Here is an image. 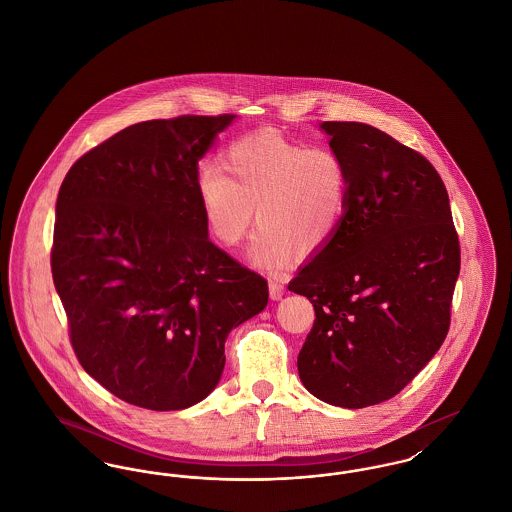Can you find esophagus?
I'll return each instance as SVG.
<instances>
[{"label": "esophagus", "instance_id": "34e87169", "mask_svg": "<svg viewBox=\"0 0 512 512\" xmlns=\"http://www.w3.org/2000/svg\"><path fill=\"white\" fill-rule=\"evenodd\" d=\"M268 292H270V299L278 301V299L284 297L286 288H284V284H282L280 280H270V282H268Z\"/></svg>", "mask_w": 512, "mask_h": 512}]
</instances>
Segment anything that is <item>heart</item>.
I'll use <instances>...</instances> for the list:
<instances>
[{"mask_svg":"<svg viewBox=\"0 0 512 512\" xmlns=\"http://www.w3.org/2000/svg\"><path fill=\"white\" fill-rule=\"evenodd\" d=\"M351 192L347 163L338 151L259 132L232 142L222 153V171L205 167L197 176L203 219L215 240L240 244L253 222L249 259L278 272L295 247L317 253L340 232Z\"/></svg>","mask_w":512,"mask_h":512,"instance_id":"b5f03b06","label":"heart"}]
</instances>
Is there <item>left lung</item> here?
Listing matches in <instances>:
<instances>
[{"instance_id":"1","label":"left lung","mask_w":512,"mask_h":512,"mask_svg":"<svg viewBox=\"0 0 512 512\" xmlns=\"http://www.w3.org/2000/svg\"><path fill=\"white\" fill-rule=\"evenodd\" d=\"M320 128L347 163L351 192L338 236L288 286L317 315L297 370L320 401L363 409L397 395L441 347L461 247L426 157L363 122Z\"/></svg>"}]
</instances>
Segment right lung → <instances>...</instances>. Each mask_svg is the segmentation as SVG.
I'll use <instances>...</instances> for the list:
<instances>
[{
	"label": "right lung",
	"mask_w": 512,
	"mask_h": 512,
	"mask_svg": "<svg viewBox=\"0 0 512 512\" xmlns=\"http://www.w3.org/2000/svg\"><path fill=\"white\" fill-rule=\"evenodd\" d=\"M236 115L138 122L84 153L55 205L51 274L82 368L122 401L180 411L217 388L267 280L209 240L197 163Z\"/></svg>",
	"instance_id": "right-lung-1"
}]
</instances>
